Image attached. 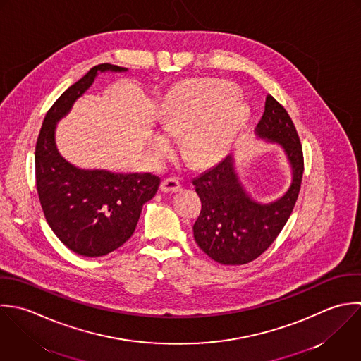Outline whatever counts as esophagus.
Masks as SVG:
<instances>
[{"instance_id": "34e87169", "label": "esophagus", "mask_w": 361, "mask_h": 361, "mask_svg": "<svg viewBox=\"0 0 361 361\" xmlns=\"http://www.w3.org/2000/svg\"><path fill=\"white\" fill-rule=\"evenodd\" d=\"M160 188L164 192H176V191H180L181 184H180V181L176 177H167V178H164L161 181Z\"/></svg>"}]
</instances>
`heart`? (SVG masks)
I'll use <instances>...</instances> for the list:
<instances>
[{"mask_svg": "<svg viewBox=\"0 0 361 361\" xmlns=\"http://www.w3.org/2000/svg\"><path fill=\"white\" fill-rule=\"evenodd\" d=\"M247 108L236 88L225 81H204L177 92L170 101L163 125L173 135H184V154L194 166L216 161L243 126ZM171 140L161 133L152 137L153 152L163 157Z\"/></svg>", "mask_w": 361, "mask_h": 361, "instance_id": "obj_1", "label": "heart"}]
</instances>
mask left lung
I'll return each mask as SVG.
<instances>
[{"label": "left lung", "instance_id": "obj_1", "mask_svg": "<svg viewBox=\"0 0 361 361\" xmlns=\"http://www.w3.org/2000/svg\"><path fill=\"white\" fill-rule=\"evenodd\" d=\"M256 130L257 135L286 149L293 166V184L281 200L260 205L252 201L240 185L231 154L192 180L201 200L194 239L212 260L221 264L240 266L263 255L286 226L301 190L302 145L287 109L271 95L266 98L264 112Z\"/></svg>", "mask_w": 361, "mask_h": 361}]
</instances>
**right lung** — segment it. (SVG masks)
<instances>
[{
  "label": "right lung",
  "mask_w": 361,
  "mask_h": 361,
  "mask_svg": "<svg viewBox=\"0 0 361 361\" xmlns=\"http://www.w3.org/2000/svg\"><path fill=\"white\" fill-rule=\"evenodd\" d=\"M123 70L102 63L68 87L44 115L35 147V177L44 218L70 250L85 257L105 256L135 232L142 207L159 190L154 174H115L80 170L67 163L54 145V126L92 84L98 71Z\"/></svg>",
  "instance_id": "1"
}]
</instances>
